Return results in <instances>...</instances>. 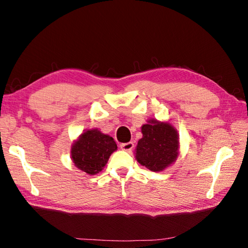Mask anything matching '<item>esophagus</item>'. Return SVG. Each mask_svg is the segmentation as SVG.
I'll return each instance as SVG.
<instances>
[{
	"mask_svg": "<svg viewBox=\"0 0 248 248\" xmlns=\"http://www.w3.org/2000/svg\"><path fill=\"white\" fill-rule=\"evenodd\" d=\"M133 146H134L133 142H127V143H121L120 149L124 150V151H127V152H130V151H132Z\"/></svg>",
	"mask_w": 248,
	"mask_h": 248,
	"instance_id": "esophagus-1",
	"label": "esophagus"
}]
</instances>
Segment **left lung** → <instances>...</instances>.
Wrapping results in <instances>:
<instances>
[{
    "mask_svg": "<svg viewBox=\"0 0 248 248\" xmlns=\"http://www.w3.org/2000/svg\"><path fill=\"white\" fill-rule=\"evenodd\" d=\"M143 137L138 142L136 158L142 166L152 171H161L176 161L179 138L169 123L151 119L141 128Z\"/></svg>",
    "mask_w": 248,
    "mask_h": 248,
    "instance_id": "left-lung-1",
    "label": "left lung"
}]
</instances>
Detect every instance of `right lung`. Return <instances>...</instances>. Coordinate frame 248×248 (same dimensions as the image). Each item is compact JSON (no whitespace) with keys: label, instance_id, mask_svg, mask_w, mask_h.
<instances>
[{"label":"right lung","instance_id":"1","mask_svg":"<svg viewBox=\"0 0 248 248\" xmlns=\"http://www.w3.org/2000/svg\"><path fill=\"white\" fill-rule=\"evenodd\" d=\"M117 150L115 140L98 129L83 132L71 148V157L78 170L89 175L98 174Z\"/></svg>","mask_w":248,"mask_h":248}]
</instances>
